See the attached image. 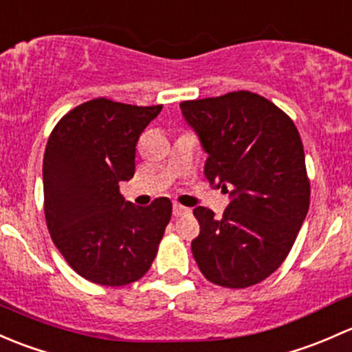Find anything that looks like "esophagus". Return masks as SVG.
<instances>
[{
	"mask_svg": "<svg viewBox=\"0 0 352 352\" xmlns=\"http://www.w3.org/2000/svg\"><path fill=\"white\" fill-rule=\"evenodd\" d=\"M186 213H190V208H186V206L179 205V203H175V205H173V215H175V217L186 215Z\"/></svg>",
	"mask_w": 352,
	"mask_h": 352,
	"instance_id": "34e87169",
	"label": "esophagus"
}]
</instances>
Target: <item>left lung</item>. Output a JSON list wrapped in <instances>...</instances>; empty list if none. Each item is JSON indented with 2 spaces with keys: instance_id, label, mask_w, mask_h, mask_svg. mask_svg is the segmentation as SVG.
I'll list each match as a JSON object with an SVG mask.
<instances>
[{
  "instance_id": "8db88e82",
  "label": "left lung",
  "mask_w": 352,
  "mask_h": 352,
  "mask_svg": "<svg viewBox=\"0 0 352 352\" xmlns=\"http://www.w3.org/2000/svg\"><path fill=\"white\" fill-rule=\"evenodd\" d=\"M179 107L208 154L206 179L232 197L222 219L205 206L193 210L195 261L219 286L261 283L286 259L309 212L302 137L273 101L244 89Z\"/></svg>"
}]
</instances>
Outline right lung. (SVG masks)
Here are the masks:
<instances>
[{"mask_svg": "<svg viewBox=\"0 0 352 352\" xmlns=\"http://www.w3.org/2000/svg\"><path fill=\"white\" fill-rule=\"evenodd\" d=\"M161 110L95 98L64 115L47 140V229L69 266L91 283H133L157 254L171 200L140 208L125 201L120 183L133 177L137 140Z\"/></svg>", "mask_w": 352, "mask_h": 352, "instance_id": "obj_1", "label": "right lung"}]
</instances>
